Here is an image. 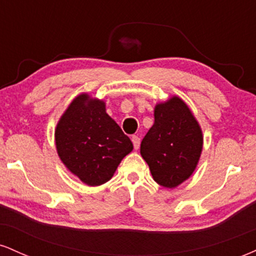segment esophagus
I'll list each match as a JSON object with an SVG mask.
<instances>
[{
  "mask_svg": "<svg viewBox=\"0 0 256 256\" xmlns=\"http://www.w3.org/2000/svg\"><path fill=\"white\" fill-rule=\"evenodd\" d=\"M131 140H132V143H134V148L137 150V149L140 148V138L138 136H132Z\"/></svg>",
  "mask_w": 256,
  "mask_h": 256,
  "instance_id": "obj_1",
  "label": "esophagus"
}]
</instances>
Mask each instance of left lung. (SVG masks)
Instances as JSON below:
<instances>
[{"label": "left lung", "mask_w": 256, "mask_h": 256, "mask_svg": "<svg viewBox=\"0 0 256 256\" xmlns=\"http://www.w3.org/2000/svg\"><path fill=\"white\" fill-rule=\"evenodd\" d=\"M154 125L140 143V155L158 184L178 186L195 171L202 152V131L189 107L174 96L154 110Z\"/></svg>", "instance_id": "obj_1"}]
</instances>
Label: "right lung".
<instances>
[{"label": "right lung", "instance_id": "1", "mask_svg": "<svg viewBox=\"0 0 256 256\" xmlns=\"http://www.w3.org/2000/svg\"><path fill=\"white\" fill-rule=\"evenodd\" d=\"M58 154L64 166L91 186L113 177L120 161L134 149L106 104L82 94L67 108L55 130Z\"/></svg>", "mask_w": 256, "mask_h": 256}]
</instances>
